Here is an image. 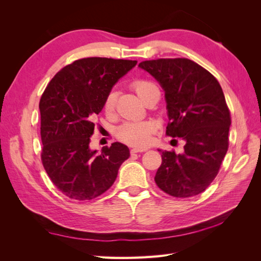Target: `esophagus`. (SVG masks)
I'll return each mask as SVG.
<instances>
[{
    "instance_id": "34e87169",
    "label": "esophagus",
    "mask_w": 261,
    "mask_h": 261,
    "mask_svg": "<svg viewBox=\"0 0 261 261\" xmlns=\"http://www.w3.org/2000/svg\"><path fill=\"white\" fill-rule=\"evenodd\" d=\"M147 149H141V148H133L132 150H130V153L132 154H134V153H138V152H144V151H146Z\"/></svg>"
}]
</instances>
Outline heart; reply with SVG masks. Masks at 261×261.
Returning <instances> with one entry per match:
<instances>
[{"instance_id": "obj_1", "label": "heart", "mask_w": 261, "mask_h": 261, "mask_svg": "<svg viewBox=\"0 0 261 261\" xmlns=\"http://www.w3.org/2000/svg\"><path fill=\"white\" fill-rule=\"evenodd\" d=\"M132 88L135 90L139 98L145 101L149 93L158 89V87L147 80H135L130 84ZM116 94L113 90L109 91L103 101V110L108 115H111L115 110ZM155 130V125L152 122H127L121 125L116 130V136L122 143L133 147H146Z\"/></svg>"}]
</instances>
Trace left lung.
<instances>
[{
	"label": "left lung",
	"instance_id": "obj_1",
	"mask_svg": "<svg viewBox=\"0 0 261 261\" xmlns=\"http://www.w3.org/2000/svg\"><path fill=\"white\" fill-rule=\"evenodd\" d=\"M139 67L165 93L167 135L186 141L184 152L162 153L154 176L161 191L177 198L196 196L212 183L228 148L231 114L222 88L207 69L185 58L143 61Z\"/></svg>",
	"mask_w": 261,
	"mask_h": 261
}]
</instances>
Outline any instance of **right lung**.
I'll use <instances>...</instances> for the list:
<instances>
[{
    "mask_svg": "<svg viewBox=\"0 0 261 261\" xmlns=\"http://www.w3.org/2000/svg\"><path fill=\"white\" fill-rule=\"evenodd\" d=\"M137 61L86 58L55 74L43 91L41 161L53 184L74 200H90L107 192L128 159L127 146L114 143L102 152L90 150L94 118L114 84Z\"/></svg>",
    "mask_w": 261,
    "mask_h": 261,
    "instance_id": "obj_1",
    "label": "right lung"
}]
</instances>
